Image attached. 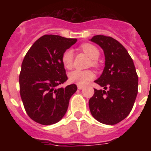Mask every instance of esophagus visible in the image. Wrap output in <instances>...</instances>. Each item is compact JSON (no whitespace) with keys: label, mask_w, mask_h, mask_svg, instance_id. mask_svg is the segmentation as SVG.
<instances>
[{"label":"esophagus","mask_w":151,"mask_h":151,"mask_svg":"<svg viewBox=\"0 0 151 151\" xmlns=\"http://www.w3.org/2000/svg\"><path fill=\"white\" fill-rule=\"evenodd\" d=\"M84 86H82V85H78V89H79V90H82V89L84 88Z\"/></svg>","instance_id":"esophagus-1"}]
</instances>
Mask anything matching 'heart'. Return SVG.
Wrapping results in <instances>:
<instances>
[{"instance_id": "heart-1", "label": "heart", "mask_w": 151, "mask_h": 151, "mask_svg": "<svg viewBox=\"0 0 151 151\" xmlns=\"http://www.w3.org/2000/svg\"><path fill=\"white\" fill-rule=\"evenodd\" d=\"M81 49L91 59V65L93 66H97L98 57H100V50L97 47L91 44H83ZM73 50L67 49L62 55V63L66 69H70L73 65ZM94 78V74L91 70H81L75 69L69 73V79L71 82L77 84L78 85H86L91 80Z\"/></svg>"}]
</instances>
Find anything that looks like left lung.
Instances as JSON below:
<instances>
[{
	"label": "left lung",
	"instance_id": "1",
	"mask_svg": "<svg viewBox=\"0 0 151 151\" xmlns=\"http://www.w3.org/2000/svg\"><path fill=\"white\" fill-rule=\"evenodd\" d=\"M91 41L104 50L105 66L101 76L94 81L104 90L94 88V95L89 100V109L98 122L115 125L132 110L138 88L135 66L127 50L112 37L95 35Z\"/></svg>",
	"mask_w": 151,
	"mask_h": 151
}]
</instances>
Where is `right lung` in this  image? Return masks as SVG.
<instances>
[{"label":"right lung","mask_w":151,"mask_h":151,"mask_svg":"<svg viewBox=\"0 0 151 151\" xmlns=\"http://www.w3.org/2000/svg\"><path fill=\"white\" fill-rule=\"evenodd\" d=\"M76 41V38L45 35L24 57L19 79L20 96L28 116L35 122L52 125L66 114L77 86L72 84L57 88L68 79L61 58Z\"/></svg>","instance_id":"1"}]
</instances>
